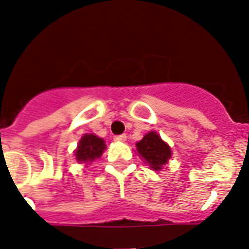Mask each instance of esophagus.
<instances>
[{"instance_id": "esophagus-1", "label": "esophagus", "mask_w": 249, "mask_h": 249, "mask_svg": "<svg viewBox=\"0 0 249 249\" xmlns=\"http://www.w3.org/2000/svg\"><path fill=\"white\" fill-rule=\"evenodd\" d=\"M114 141H116V142H126V141H127V136L126 135L116 136V137H114Z\"/></svg>"}]
</instances>
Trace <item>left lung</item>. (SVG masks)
Returning a JSON list of instances; mask_svg holds the SVG:
<instances>
[{"label": "left lung", "mask_w": 249, "mask_h": 249, "mask_svg": "<svg viewBox=\"0 0 249 249\" xmlns=\"http://www.w3.org/2000/svg\"><path fill=\"white\" fill-rule=\"evenodd\" d=\"M137 153L144 163L148 164L153 171H162L164 164L172 158V149L164 142L157 132L151 131L136 143Z\"/></svg>", "instance_id": "1"}]
</instances>
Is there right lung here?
I'll return each instance as SVG.
<instances>
[{
	"label": "right lung",
	"mask_w": 249,
	"mask_h": 249,
	"mask_svg": "<svg viewBox=\"0 0 249 249\" xmlns=\"http://www.w3.org/2000/svg\"><path fill=\"white\" fill-rule=\"evenodd\" d=\"M107 148L105 140L94 133H86L81 137L80 142L77 143V148L74 149V157L78 163L91 164L96 160L102 157L103 152Z\"/></svg>",
	"instance_id": "add662e5"
}]
</instances>
